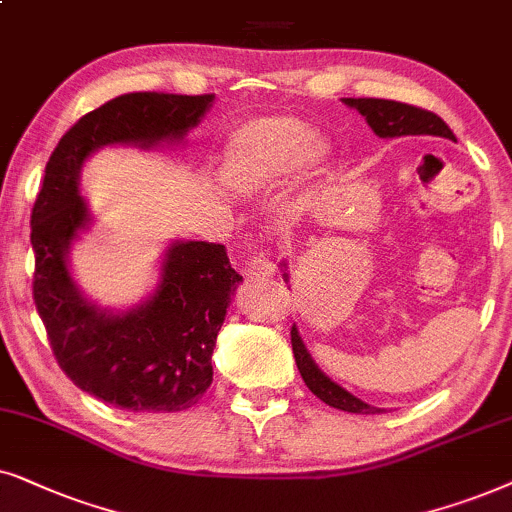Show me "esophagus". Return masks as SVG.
Returning <instances> with one entry per match:
<instances>
[{
  "label": "esophagus",
  "instance_id": "esophagus-1",
  "mask_svg": "<svg viewBox=\"0 0 512 512\" xmlns=\"http://www.w3.org/2000/svg\"><path fill=\"white\" fill-rule=\"evenodd\" d=\"M274 271H276L274 262H269L264 255H255L248 262V267H245V276H248V278H269V276H274Z\"/></svg>",
  "mask_w": 512,
  "mask_h": 512
}]
</instances>
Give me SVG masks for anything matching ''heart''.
Here are the masks:
<instances>
[{
  "instance_id": "b5f03b06",
  "label": "heart",
  "mask_w": 512,
  "mask_h": 512,
  "mask_svg": "<svg viewBox=\"0 0 512 512\" xmlns=\"http://www.w3.org/2000/svg\"><path fill=\"white\" fill-rule=\"evenodd\" d=\"M323 149L311 128L292 117H267L231 135L222 159V185L234 194H257L302 166L318 161Z\"/></svg>"
}]
</instances>
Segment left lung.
<instances>
[{"label": "left lung", "instance_id": "1", "mask_svg": "<svg viewBox=\"0 0 512 512\" xmlns=\"http://www.w3.org/2000/svg\"><path fill=\"white\" fill-rule=\"evenodd\" d=\"M344 102L363 114L365 121L370 124V128L379 135V138L393 140V138H405V135H433V138L456 140L445 121H442L438 114L428 112V109L405 105V102H395V100H381V98H344ZM283 278L288 281V274H283ZM290 337H292V353H295V360H297V370L302 374L304 384L309 386V391L316 395V398L323 400L325 405L337 407V410L342 412H353V414L386 412L381 410V407H372L363 403V400L356 398V395L349 393L346 388L335 384V381L327 377V374L313 363L311 353L306 351V346L302 342V337H299L295 325H292Z\"/></svg>", "mask_w": 512, "mask_h": 512}]
</instances>
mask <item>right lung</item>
<instances>
[{
    "label": "right lung",
    "mask_w": 512,
    "mask_h": 512,
    "mask_svg": "<svg viewBox=\"0 0 512 512\" xmlns=\"http://www.w3.org/2000/svg\"><path fill=\"white\" fill-rule=\"evenodd\" d=\"M215 95L126 93L81 117L53 149L32 208L34 304L60 370L81 391L128 412H182L213 384V349L236 285L220 243L175 241L154 295L128 311L100 309L70 274L72 243L91 213L79 173L109 145L180 142Z\"/></svg>",
    "instance_id": "add662e5"
}]
</instances>
